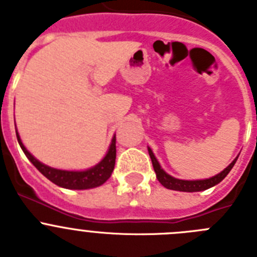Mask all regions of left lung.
I'll return each mask as SVG.
<instances>
[{
    "mask_svg": "<svg viewBox=\"0 0 257 257\" xmlns=\"http://www.w3.org/2000/svg\"><path fill=\"white\" fill-rule=\"evenodd\" d=\"M148 152L149 156H151L152 163H153V169L154 171H156L158 181L162 184L163 187L167 188V189L180 190V192H201V190H206L208 189V188L213 187V185H216V184H219L220 181L230 172V170L233 169V166L237 162L238 158L237 157V158H235L224 171H221L220 174H217L216 176H213V178L206 179V180H180V179H175L172 178V176H170L169 174H166V172L161 169L160 163H158L157 158L154 157L151 148L148 149Z\"/></svg>",
    "mask_w": 257,
    "mask_h": 257,
    "instance_id": "obj_1",
    "label": "left lung"
}]
</instances>
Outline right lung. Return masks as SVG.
<instances>
[{
  "label": "right lung",
  "mask_w": 257,
  "mask_h": 257,
  "mask_svg": "<svg viewBox=\"0 0 257 257\" xmlns=\"http://www.w3.org/2000/svg\"><path fill=\"white\" fill-rule=\"evenodd\" d=\"M17 138L20 144V148L23 149L24 154L28 157V160L35 165L36 169L44 176H46L50 181H52V183L61 188H67V189H90V188L99 187L110 178L113 169H114L115 136L113 138L112 144L109 147L108 153L104 157L103 161L100 163H97L96 166H94L92 169L86 170V171H64V170L51 169L49 166L36 160L35 157L27 151L18 133Z\"/></svg>",
  "instance_id": "add662e5"
}]
</instances>
